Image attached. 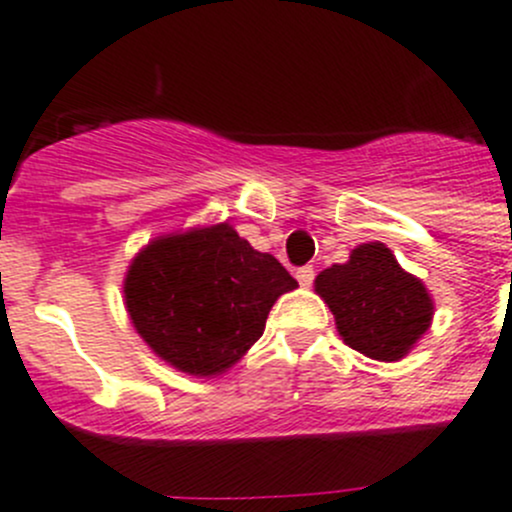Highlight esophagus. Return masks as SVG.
Masks as SVG:
<instances>
[{
    "instance_id": "34e87169",
    "label": "esophagus",
    "mask_w": 512,
    "mask_h": 512,
    "mask_svg": "<svg viewBox=\"0 0 512 512\" xmlns=\"http://www.w3.org/2000/svg\"><path fill=\"white\" fill-rule=\"evenodd\" d=\"M295 277H297V282H300L302 287H310L312 280H315V267H312V265L300 267V270L295 272Z\"/></svg>"
}]
</instances>
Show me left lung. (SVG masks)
Listing matches in <instances>:
<instances>
[{
  "instance_id": "8db88e82",
  "label": "left lung",
  "mask_w": 512,
  "mask_h": 512,
  "mask_svg": "<svg viewBox=\"0 0 512 512\" xmlns=\"http://www.w3.org/2000/svg\"><path fill=\"white\" fill-rule=\"evenodd\" d=\"M315 292L335 315L342 340L372 360H403L433 320L425 285L382 242L355 247L345 265L322 270Z\"/></svg>"
}]
</instances>
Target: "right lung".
Wrapping results in <instances>:
<instances>
[{"label": "right lung", "instance_id": "1", "mask_svg": "<svg viewBox=\"0 0 512 512\" xmlns=\"http://www.w3.org/2000/svg\"><path fill=\"white\" fill-rule=\"evenodd\" d=\"M297 280L232 225L152 240L124 277V305L157 357L197 377L222 375L262 337Z\"/></svg>", "mask_w": 512, "mask_h": 512}]
</instances>
